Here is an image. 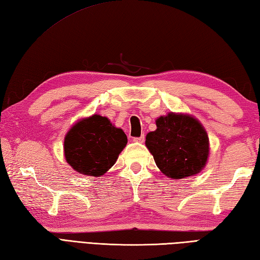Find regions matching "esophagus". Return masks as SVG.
<instances>
[{"label": "esophagus", "instance_id": "1", "mask_svg": "<svg viewBox=\"0 0 260 260\" xmlns=\"http://www.w3.org/2000/svg\"><path fill=\"white\" fill-rule=\"evenodd\" d=\"M133 141L137 142V143H144V141H145V135L143 134V135L140 136V137H134V138H133Z\"/></svg>", "mask_w": 260, "mask_h": 260}]
</instances>
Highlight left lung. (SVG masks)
<instances>
[{
	"instance_id": "obj_1",
	"label": "left lung",
	"mask_w": 260,
	"mask_h": 260,
	"mask_svg": "<svg viewBox=\"0 0 260 260\" xmlns=\"http://www.w3.org/2000/svg\"><path fill=\"white\" fill-rule=\"evenodd\" d=\"M157 129L146 136V146L167 177L180 179L202 171L207 161L209 141L197 119L170 113L156 120Z\"/></svg>"
}]
</instances>
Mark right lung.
<instances>
[{
  "label": "right lung",
  "instance_id": "add662e5",
  "mask_svg": "<svg viewBox=\"0 0 260 260\" xmlns=\"http://www.w3.org/2000/svg\"><path fill=\"white\" fill-rule=\"evenodd\" d=\"M127 136L110 119L93 115L82 119L64 140L65 158L78 173L99 177L115 164Z\"/></svg>",
  "mask_w": 260,
  "mask_h": 260
}]
</instances>
